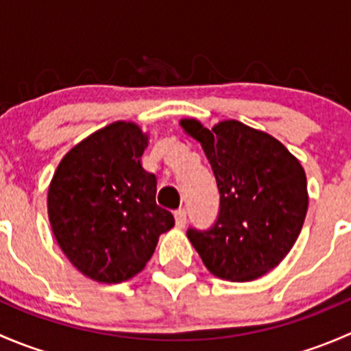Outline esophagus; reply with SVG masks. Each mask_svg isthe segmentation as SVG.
Masks as SVG:
<instances>
[{
    "label": "esophagus",
    "mask_w": 351,
    "mask_h": 351,
    "mask_svg": "<svg viewBox=\"0 0 351 351\" xmlns=\"http://www.w3.org/2000/svg\"><path fill=\"white\" fill-rule=\"evenodd\" d=\"M175 221H176V226H178V228H185V224H186L185 208H178V210L175 212Z\"/></svg>",
    "instance_id": "obj_1"
}]
</instances>
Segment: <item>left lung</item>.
<instances>
[{
    "mask_svg": "<svg viewBox=\"0 0 351 351\" xmlns=\"http://www.w3.org/2000/svg\"><path fill=\"white\" fill-rule=\"evenodd\" d=\"M202 144L217 182L214 226L186 231L212 275L250 282L277 267L292 250L307 214V180L295 156L270 134L238 120L210 130L195 119L180 122Z\"/></svg>",
    "mask_w": 351,
    "mask_h": 351,
    "instance_id": "1",
    "label": "left lung"
}]
</instances>
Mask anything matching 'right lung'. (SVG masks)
<instances>
[{
	"label": "right lung",
	"mask_w": 351,
	"mask_h": 351,
	"mask_svg": "<svg viewBox=\"0 0 351 351\" xmlns=\"http://www.w3.org/2000/svg\"><path fill=\"white\" fill-rule=\"evenodd\" d=\"M147 136L113 122L73 147L54 173L49 221L67 260L91 280L120 284L153 256L173 214L156 204V176L141 165Z\"/></svg>",
	"instance_id": "1"
}]
</instances>
